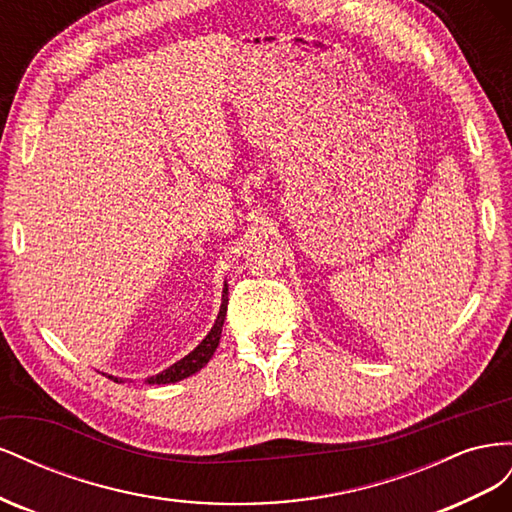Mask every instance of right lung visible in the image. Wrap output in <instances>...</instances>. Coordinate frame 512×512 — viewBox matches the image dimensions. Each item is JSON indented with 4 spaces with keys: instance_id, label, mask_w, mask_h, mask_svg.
Listing matches in <instances>:
<instances>
[{
    "instance_id": "obj_1",
    "label": "right lung",
    "mask_w": 512,
    "mask_h": 512,
    "mask_svg": "<svg viewBox=\"0 0 512 512\" xmlns=\"http://www.w3.org/2000/svg\"><path fill=\"white\" fill-rule=\"evenodd\" d=\"M226 307H228V286H224L220 314H218V320H215V324H213V329L209 331V335H207V337L203 339V342H200V344H198V346H196L188 356H183V359H181V361H177L173 367L164 369L162 374L149 378L147 382H149V384H168V382H177V380L188 378V376L196 374V371L203 369V367L209 363V359L213 356L215 348H218V344H220V335H222L224 318H226ZM108 378L115 380V382H119V380H117V378H113V376H108Z\"/></svg>"
}]
</instances>
